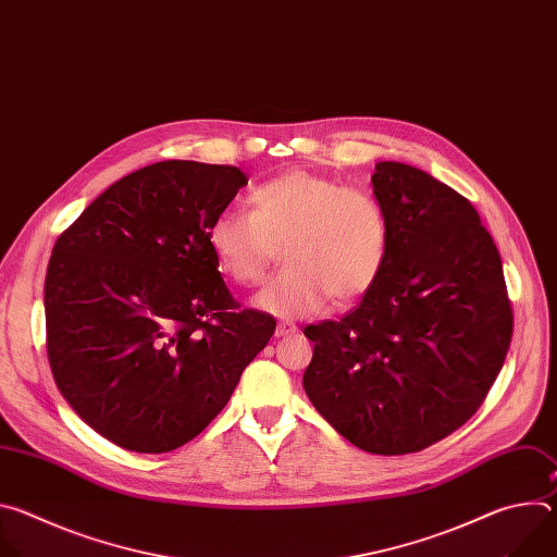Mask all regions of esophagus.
<instances>
[{"mask_svg":"<svg viewBox=\"0 0 557 557\" xmlns=\"http://www.w3.org/2000/svg\"><path fill=\"white\" fill-rule=\"evenodd\" d=\"M295 331H297L295 324H290V322H280L277 329H275V337H286V335H293Z\"/></svg>","mask_w":557,"mask_h":557,"instance_id":"1","label":"esophagus"}]
</instances>
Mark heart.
I'll return each instance as SVG.
<instances>
[{
  "label": "heart",
  "mask_w": 557,
  "mask_h": 557,
  "mask_svg": "<svg viewBox=\"0 0 557 557\" xmlns=\"http://www.w3.org/2000/svg\"><path fill=\"white\" fill-rule=\"evenodd\" d=\"M215 267L237 286L262 282L282 245L284 269L256 304L301 317L366 297L381 280L392 228L383 205L363 189L301 170L256 185L247 209H224L207 226Z\"/></svg>",
  "instance_id": "obj_1"
}]
</instances>
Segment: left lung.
<instances>
[{
	"mask_svg": "<svg viewBox=\"0 0 557 557\" xmlns=\"http://www.w3.org/2000/svg\"><path fill=\"white\" fill-rule=\"evenodd\" d=\"M392 245L385 271L339 322L310 324L304 389L344 438L381 456L449 436L485 401L513 333L503 260L479 211L412 165L372 174Z\"/></svg>",
	"mask_w": 557,
	"mask_h": 557,
	"instance_id": "left-lung-1",
	"label": "left lung"
}]
</instances>
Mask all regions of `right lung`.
<instances>
[{
	"instance_id": "obj_1",
	"label": "right lung",
	"mask_w": 557,
	"mask_h": 557,
	"mask_svg": "<svg viewBox=\"0 0 557 557\" xmlns=\"http://www.w3.org/2000/svg\"><path fill=\"white\" fill-rule=\"evenodd\" d=\"M249 181L231 165L163 161L108 187L48 262V361L70 408L114 445L163 454L228 404L275 320L240 308L207 226Z\"/></svg>"
}]
</instances>
